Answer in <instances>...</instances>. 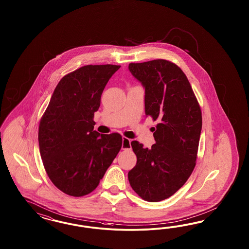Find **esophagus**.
<instances>
[{
  "instance_id": "esophagus-1",
  "label": "esophagus",
  "mask_w": 249,
  "mask_h": 249,
  "mask_svg": "<svg viewBox=\"0 0 249 249\" xmlns=\"http://www.w3.org/2000/svg\"><path fill=\"white\" fill-rule=\"evenodd\" d=\"M131 141L126 138V137H123L122 138V150H130L131 149V145H130Z\"/></svg>"
}]
</instances>
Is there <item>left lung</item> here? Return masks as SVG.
<instances>
[{
	"label": "left lung",
	"instance_id": "8db88e82",
	"mask_svg": "<svg viewBox=\"0 0 249 249\" xmlns=\"http://www.w3.org/2000/svg\"><path fill=\"white\" fill-rule=\"evenodd\" d=\"M128 69L145 88V114L158 122L151 149L131 142L137 163L128 181L138 196L155 203L174 196L193 173L202 111L187 76L173 62L130 63Z\"/></svg>",
	"mask_w": 249,
	"mask_h": 249
}]
</instances>
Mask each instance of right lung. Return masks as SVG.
<instances>
[{"label": "right lung", "instance_id": "obj_1", "mask_svg": "<svg viewBox=\"0 0 249 249\" xmlns=\"http://www.w3.org/2000/svg\"><path fill=\"white\" fill-rule=\"evenodd\" d=\"M121 68L88 65L62 77L38 129L40 154L49 179L68 196H87L98 187L121 151L119 133L94 130L106 85Z\"/></svg>", "mask_w": 249, "mask_h": 249}]
</instances>
